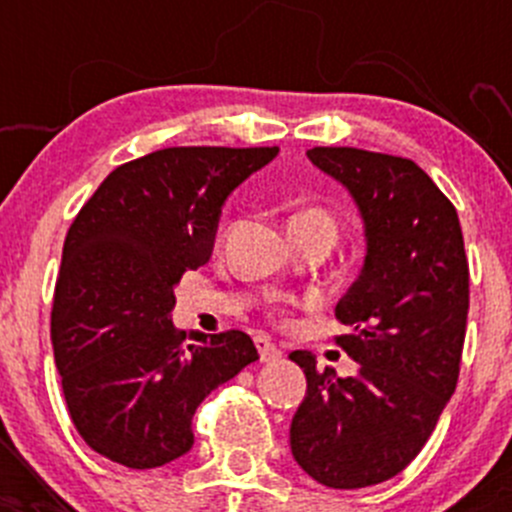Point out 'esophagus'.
I'll list each match as a JSON object with an SVG mask.
<instances>
[{
	"instance_id": "1",
	"label": "esophagus",
	"mask_w": 512,
	"mask_h": 512,
	"mask_svg": "<svg viewBox=\"0 0 512 512\" xmlns=\"http://www.w3.org/2000/svg\"><path fill=\"white\" fill-rule=\"evenodd\" d=\"M255 344H257V352H260V361H265V364H272V361H280L282 359V352L275 347V344L270 342V339L257 337Z\"/></svg>"
}]
</instances>
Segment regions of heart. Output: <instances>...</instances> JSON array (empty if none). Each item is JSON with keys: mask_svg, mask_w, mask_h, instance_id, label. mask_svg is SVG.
<instances>
[{"mask_svg": "<svg viewBox=\"0 0 512 512\" xmlns=\"http://www.w3.org/2000/svg\"><path fill=\"white\" fill-rule=\"evenodd\" d=\"M297 218H314V220H322V223L332 225V220H329L327 213H322V210H307V213L297 215Z\"/></svg>", "mask_w": 512, "mask_h": 512, "instance_id": "heart-1", "label": "heart"}]
</instances>
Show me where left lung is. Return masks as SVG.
I'll list each match as a JSON object with an SVG mask.
<instances>
[{"mask_svg": "<svg viewBox=\"0 0 512 512\" xmlns=\"http://www.w3.org/2000/svg\"><path fill=\"white\" fill-rule=\"evenodd\" d=\"M314 168L352 195L364 223V265L337 304V339L356 374L289 359L307 396L289 426L294 461L329 488H366L404 471L456 391L468 319V260L458 213L409 158L312 148Z\"/></svg>", "mask_w": 512, "mask_h": 512, "instance_id": "8db88e82", "label": "left lung"}]
</instances>
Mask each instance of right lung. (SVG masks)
Instances as JSON below:
<instances>
[{"mask_svg": "<svg viewBox=\"0 0 512 512\" xmlns=\"http://www.w3.org/2000/svg\"><path fill=\"white\" fill-rule=\"evenodd\" d=\"M280 148H163L98 185L64 242L51 344L71 421L101 456L158 468L193 448V414L257 356L245 332L173 327L175 287L210 260L237 185Z\"/></svg>", "mask_w": 512, "mask_h": 512, "instance_id": "right-lung-1", "label": "right lung"}]
</instances>
